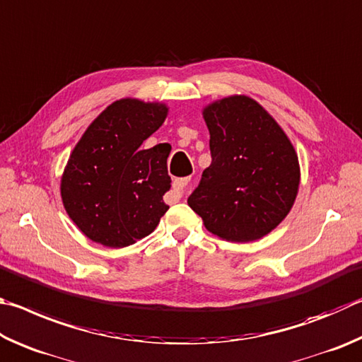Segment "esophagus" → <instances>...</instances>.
Listing matches in <instances>:
<instances>
[{"label":"esophagus","mask_w":362,"mask_h":362,"mask_svg":"<svg viewBox=\"0 0 362 362\" xmlns=\"http://www.w3.org/2000/svg\"><path fill=\"white\" fill-rule=\"evenodd\" d=\"M192 187V180L191 177H180V180H175L173 181V191L176 194H186L189 192V189Z\"/></svg>","instance_id":"esophagus-1"}]
</instances>
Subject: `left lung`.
<instances>
[{
  "instance_id": "8db88e82",
  "label": "left lung",
  "mask_w": 362,
  "mask_h": 362,
  "mask_svg": "<svg viewBox=\"0 0 362 362\" xmlns=\"http://www.w3.org/2000/svg\"><path fill=\"white\" fill-rule=\"evenodd\" d=\"M211 165L187 199L206 230L227 242H255L288 216L300 182L293 143L246 95L204 107Z\"/></svg>"
}]
</instances>
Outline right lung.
Returning <instances> with one entry per match:
<instances>
[{
	"mask_svg": "<svg viewBox=\"0 0 362 362\" xmlns=\"http://www.w3.org/2000/svg\"><path fill=\"white\" fill-rule=\"evenodd\" d=\"M168 114L165 103H111L74 146L62 175L63 206L92 242L124 248L156 229L168 210L167 144L144 149Z\"/></svg>",
	"mask_w": 362,
	"mask_h": 362,
	"instance_id": "obj_1",
	"label": "right lung"
}]
</instances>
